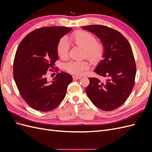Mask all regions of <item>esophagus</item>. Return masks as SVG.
<instances>
[{"instance_id":"esophagus-1","label":"esophagus","mask_w":152,"mask_h":152,"mask_svg":"<svg viewBox=\"0 0 152 152\" xmlns=\"http://www.w3.org/2000/svg\"><path fill=\"white\" fill-rule=\"evenodd\" d=\"M72 78H73V79H80V78H81V77H80V76H75V75H73V76L72 77Z\"/></svg>"}]
</instances>
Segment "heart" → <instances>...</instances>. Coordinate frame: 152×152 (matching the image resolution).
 <instances>
[{
  "mask_svg": "<svg viewBox=\"0 0 152 152\" xmlns=\"http://www.w3.org/2000/svg\"><path fill=\"white\" fill-rule=\"evenodd\" d=\"M70 39L73 44L84 49V56L88 59L91 63L96 65L102 61L105 54L104 44L97 41L95 35L86 30H77L72 33ZM57 53L61 59L68 56L70 44L66 37L59 40L57 45ZM89 68L86 61H71L65 65V69L68 73L75 75H81Z\"/></svg>",
  "mask_w": 152,
  "mask_h": 152,
  "instance_id": "b5f03b06",
  "label": "heart"
}]
</instances>
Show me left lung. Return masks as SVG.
<instances>
[{
    "mask_svg": "<svg viewBox=\"0 0 152 152\" xmlns=\"http://www.w3.org/2000/svg\"><path fill=\"white\" fill-rule=\"evenodd\" d=\"M83 28L97 35L105 46L104 59L94 70L103 80L89 78L86 94L96 107L112 111L125 103L134 86L136 66L132 48L125 37L110 27L93 25Z\"/></svg>",
    "mask_w": 152,
    "mask_h": 152,
    "instance_id": "obj_1",
    "label": "left lung"
}]
</instances>
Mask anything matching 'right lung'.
I'll return each mask as SVG.
<instances>
[{"label": "right lung", "instance_id": "right-lung-1", "mask_svg": "<svg viewBox=\"0 0 152 152\" xmlns=\"http://www.w3.org/2000/svg\"><path fill=\"white\" fill-rule=\"evenodd\" d=\"M71 30L65 26L42 27L27 34L19 44L14 59L13 77L21 97L32 108L51 111L65 98L72 76L57 73L51 82L46 76L48 70L54 72L52 68L58 59L59 40Z\"/></svg>", "mask_w": 152, "mask_h": 152}]
</instances>
